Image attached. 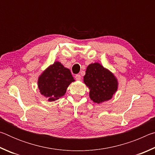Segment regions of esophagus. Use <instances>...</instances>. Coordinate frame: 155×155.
<instances>
[{"label": "esophagus", "instance_id": "obj_1", "mask_svg": "<svg viewBox=\"0 0 155 155\" xmlns=\"http://www.w3.org/2000/svg\"><path fill=\"white\" fill-rule=\"evenodd\" d=\"M75 78H76V79H77V80H78V81L81 80V75H80V74H77V75L75 76Z\"/></svg>", "mask_w": 155, "mask_h": 155}]
</instances>
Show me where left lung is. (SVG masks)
<instances>
[{
	"mask_svg": "<svg viewBox=\"0 0 155 155\" xmlns=\"http://www.w3.org/2000/svg\"><path fill=\"white\" fill-rule=\"evenodd\" d=\"M83 82L90 89L91 100L98 104L111 99L118 86L114 74L99 63L88 65Z\"/></svg>",
	"mask_w": 155,
	"mask_h": 155,
	"instance_id": "obj_1",
	"label": "left lung"
}]
</instances>
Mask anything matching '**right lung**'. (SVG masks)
Wrapping results in <instances>:
<instances>
[{
	"mask_svg": "<svg viewBox=\"0 0 155 155\" xmlns=\"http://www.w3.org/2000/svg\"><path fill=\"white\" fill-rule=\"evenodd\" d=\"M73 81L74 79L70 70L56 61L39 77L38 88L41 95L52 102L64 96L68 87Z\"/></svg>",
	"mask_w": 155,
	"mask_h": 155,
	"instance_id": "add662e5",
	"label": "right lung"
}]
</instances>
